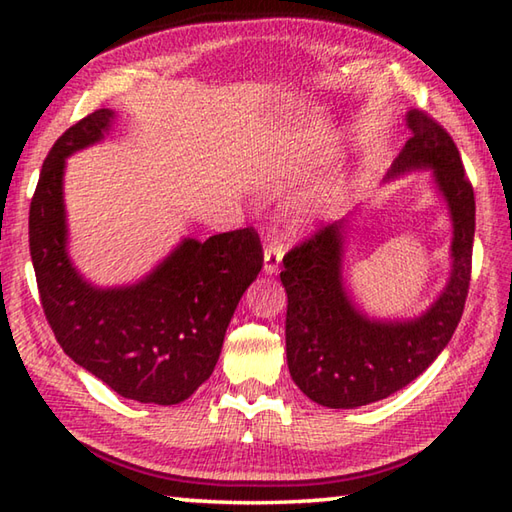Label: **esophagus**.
Listing matches in <instances>:
<instances>
[{
    "label": "esophagus",
    "mask_w": 512,
    "mask_h": 512,
    "mask_svg": "<svg viewBox=\"0 0 512 512\" xmlns=\"http://www.w3.org/2000/svg\"><path fill=\"white\" fill-rule=\"evenodd\" d=\"M282 257H284V248L277 244V241H271V244L264 248V273L266 275L277 273V268L282 264Z\"/></svg>",
    "instance_id": "esophagus-1"
}]
</instances>
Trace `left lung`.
<instances>
[{"instance_id": "1", "label": "left lung", "mask_w": 512, "mask_h": 512, "mask_svg": "<svg viewBox=\"0 0 512 512\" xmlns=\"http://www.w3.org/2000/svg\"><path fill=\"white\" fill-rule=\"evenodd\" d=\"M406 128L411 137L384 183L431 171L433 189L445 201L452 244L449 277L436 300L409 318L368 316L354 302L343 266L359 207L293 248L282 262L291 379L311 402L327 409H357L411 384L447 348L465 307L474 244L472 185L443 126L411 108Z\"/></svg>"}]
</instances>
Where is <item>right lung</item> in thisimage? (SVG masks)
Listing matches in <instances>:
<instances>
[{"instance_id": "obj_1", "label": "right lung", "mask_w": 512, "mask_h": 512, "mask_svg": "<svg viewBox=\"0 0 512 512\" xmlns=\"http://www.w3.org/2000/svg\"><path fill=\"white\" fill-rule=\"evenodd\" d=\"M117 112L101 108L51 146L29 210V248L45 316L60 348L126 400L171 406L210 379L225 329L262 271L255 230L183 237L140 280L99 287L69 257V155L106 140Z\"/></svg>"}]
</instances>
